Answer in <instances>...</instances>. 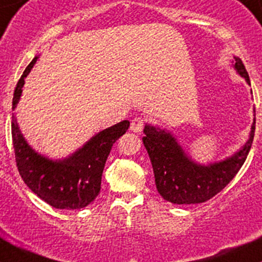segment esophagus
I'll return each instance as SVG.
<instances>
[{
    "label": "esophagus",
    "mask_w": 262,
    "mask_h": 262,
    "mask_svg": "<svg viewBox=\"0 0 262 262\" xmlns=\"http://www.w3.org/2000/svg\"><path fill=\"white\" fill-rule=\"evenodd\" d=\"M144 126V119L142 117H136L130 123V130L134 133H140Z\"/></svg>",
    "instance_id": "34e87169"
}]
</instances>
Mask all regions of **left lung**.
I'll use <instances>...</instances> for the list:
<instances>
[{"label": "left lung", "mask_w": 262, "mask_h": 262, "mask_svg": "<svg viewBox=\"0 0 262 262\" xmlns=\"http://www.w3.org/2000/svg\"><path fill=\"white\" fill-rule=\"evenodd\" d=\"M234 68L250 84L243 61L235 57ZM255 119L249 140L234 155L221 162L201 165L192 162L169 132L145 125L143 143L153 165L158 192L173 204H199L210 200L237 174L251 148L255 134Z\"/></svg>", "instance_id": "1"}]
</instances>
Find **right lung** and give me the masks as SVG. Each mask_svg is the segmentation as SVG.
<instances>
[{
    "label": "right lung",
    "instance_id": "obj_1",
    "mask_svg": "<svg viewBox=\"0 0 262 262\" xmlns=\"http://www.w3.org/2000/svg\"><path fill=\"white\" fill-rule=\"evenodd\" d=\"M27 66L14 89L12 109L16 108L25 78L36 63ZM129 120L109 126L89 139L82 148L63 160H52L36 153L22 136L12 114V143L19 175L37 196L56 209H82L89 205L100 191L102 174L114 143L128 130Z\"/></svg>",
    "mask_w": 262,
    "mask_h": 262
}]
</instances>
